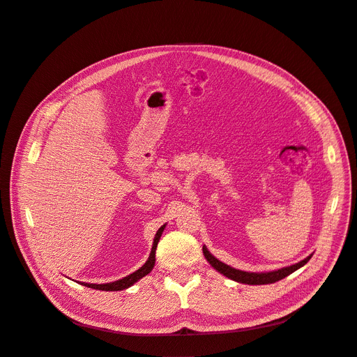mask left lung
I'll list each match as a JSON object with an SVG mask.
<instances>
[{
  "label": "left lung",
  "instance_id": "1",
  "mask_svg": "<svg viewBox=\"0 0 357 357\" xmlns=\"http://www.w3.org/2000/svg\"><path fill=\"white\" fill-rule=\"evenodd\" d=\"M205 259L211 264V266L213 269H217L220 274L225 275L227 278H230L233 281L241 282V284H250V286H261V284H273L275 281H280L282 278H286L287 275H290L294 271H297L298 268H302L305 264L309 262V259L312 258V255H309L307 258H305L303 261L297 262L294 265L281 268V269H275V271H269V273H248V271H241V269H236L230 265H227L221 261H218L215 256H213L206 246L202 248Z\"/></svg>",
  "mask_w": 357,
  "mask_h": 357
}]
</instances>
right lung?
Returning <instances> with one entry per match:
<instances>
[{
  "mask_svg": "<svg viewBox=\"0 0 357 357\" xmlns=\"http://www.w3.org/2000/svg\"><path fill=\"white\" fill-rule=\"evenodd\" d=\"M165 225L160 227V230L156 231L155 237H153V245H152V249H151V253H149V258L148 261L142 265L137 271H135L133 274L127 275V277H123L121 280H117V281H112V282H105V284H91V282H82V286L84 287H89V289H95V290H102V291H120V290H126L132 287L135 282H137L140 278H144L145 275H148L153 265H155V250H156V246H158V241L161 238V234L164 231Z\"/></svg>",
  "mask_w": 357,
  "mask_h": 357,
  "instance_id": "1",
  "label": "right lung"
}]
</instances>
